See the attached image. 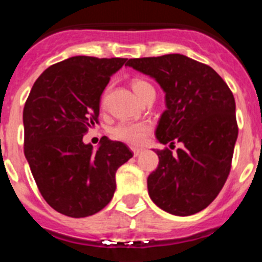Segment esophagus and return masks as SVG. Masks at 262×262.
<instances>
[{
	"instance_id": "obj_1",
	"label": "esophagus",
	"mask_w": 262,
	"mask_h": 262,
	"mask_svg": "<svg viewBox=\"0 0 262 262\" xmlns=\"http://www.w3.org/2000/svg\"><path fill=\"white\" fill-rule=\"evenodd\" d=\"M132 151H133V155H134V156H138L139 154L142 152V148H136V147H133V148H132Z\"/></svg>"
}]
</instances>
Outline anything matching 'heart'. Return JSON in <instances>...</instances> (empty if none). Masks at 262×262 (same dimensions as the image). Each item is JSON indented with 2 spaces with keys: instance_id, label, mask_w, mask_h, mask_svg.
I'll return each instance as SVG.
<instances>
[{
  "instance_id": "b5f03b06",
  "label": "heart",
  "mask_w": 262,
  "mask_h": 262,
  "mask_svg": "<svg viewBox=\"0 0 262 262\" xmlns=\"http://www.w3.org/2000/svg\"><path fill=\"white\" fill-rule=\"evenodd\" d=\"M132 89L137 97L142 101V98L150 90H154L152 85L143 79H133L130 82ZM151 125L148 123H134V121H123L111 128L110 134L114 139L130 146H139L145 142L146 137L150 134Z\"/></svg>"
}]
</instances>
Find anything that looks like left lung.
Returning <instances> with one entry per match:
<instances>
[{"label": "left lung", "instance_id": "left-lung-1", "mask_svg": "<svg viewBox=\"0 0 262 262\" xmlns=\"http://www.w3.org/2000/svg\"><path fill=\"white\" fill-rule=\"evenodd\" d=\"M125 66L160 84L167 110L156 138L170 147L182 145L176 152L155 150L159 165L147 178L148 195L176 216L203 211L216 199L231 169L238 124L230 88L208 64L181 54L133 58Z\"/></svg>", "mask_w": 262, "mask_h": 262}]
</instances>
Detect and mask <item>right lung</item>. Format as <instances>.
I'll use <instances>...</instances> for the list:
<instances>
[{"instance_id":"right-lung-1","label":"right lung","mask_w":262,"mask_h":262,"mask_svg":"<svg viewBox=\"0 0 262 262\" xmlns=\"http://www.w3.org/2000/svg\"><path fill=\"white\" fill-rule=\"evenodd\" d=\"M126 58L72 57L46 68L23 110L24 155L51 208L68 217L103 209L116 190L115 174L133 156L123 142L101 138L93 151L82 137L99 124L101 95Z\"/></svg>"}]
</instances>
